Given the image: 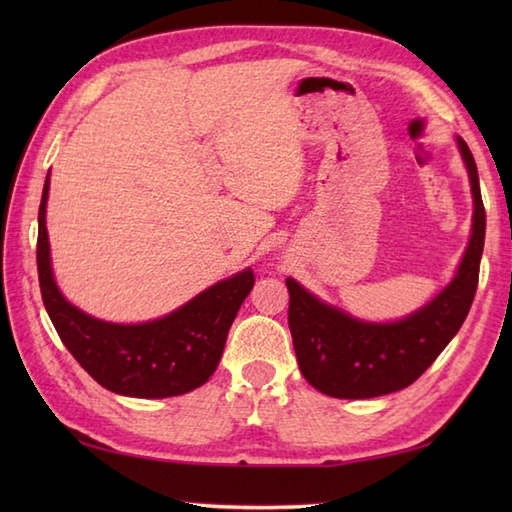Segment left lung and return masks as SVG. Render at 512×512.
I'll return each instance as SVG.
<instances>
[{"label":"left lung","mask_w":512,"mask_h":512,"mask_svg":"<svg viewBox=\"0 0 512 512\" xmlns=\"http://www.w3.org/2000/svg\"><path fill=\"white\" fill-rule=\"evenodd\" d=\"M473 195L469 244L451 281L424 306L396 321H365L319 299L288 277V325L299 369L308 383L332 398H376L409 387L427 372L471 310L480 277L486 213L469 145L455 136Z\"/></svg>","instance_id":"obj_1"}]
</instances>
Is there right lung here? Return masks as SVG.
Masks as SVG:
<instances>
[{
    "label": "right lung",
    "mask_w": 512,
    "mask_h": 512,
    "mask_svg": "<svg viewBox=\"0 0 512 512\" xmlns=\"http://www.w3.org/2000/svg\"><path fill=\"white\" fill-rule=\"evenodd\" d=\"M48 195L50 173L39 204L37 270L43 306L68 352L96 383L121 396L169 398L204 385L220 363L239 306L255 286L253 270L217 281L165 317L143 323L92 317L65 299L54 279Z\"/></svg>",
    "instance_id": "1"
}]
</instances>
